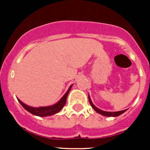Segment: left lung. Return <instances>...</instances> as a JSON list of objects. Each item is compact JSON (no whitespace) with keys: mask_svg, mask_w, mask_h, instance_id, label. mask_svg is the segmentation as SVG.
<instances>
[{"mask_svg":"<svg viewBox=\"0 0 150 150\" xmlns=\"http://www.w3.org/2000/svg\"><path fill=\"white\" fill-rule=\"evenodd\" d=\"M88 100L89 102H90L91 106L93 107V110L96 112L97 113H99V114L102 115L104 116H107V117H117V116L120 115L122 114L123 112H125L126 111V110H122V111H118V112H106V111H103V110H101L100 109L97 108L96 106L94 105L91 102V99L90 96H88Z\"/></svg>","mask_w":150,"mask_h":150,"instance_id":"8db88e82","label":"left lung"}]
</instances>
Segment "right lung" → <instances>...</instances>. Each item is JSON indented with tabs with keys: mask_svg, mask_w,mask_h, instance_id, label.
Here are the masks:
<instances>
[{
	"mask_svg": "<svg viewBox=\"0 0 150 150\" xmlns=\"http://www.w3.org/2000/svg\"><path fill=\"white\" fill-rule=\"evenodd\" d=\"M72 85H71L69 86V89L67 90V91L66 92L65 94L62 97V99L59 101L57 103H56L54 105L51 106H48V107H30V106L27 105L25 103L22 102V101H19V103L21 104V105L27 110L29 112H30L31 114L34 115L39 116V117H46V116H50L52 115L56 114V113L59 112L64 107V106L65 105L66 101H67V95L69 93V91H70L71 88H72Z\"/></svg>",
	"mask_w": 150,
	"mask_h": 150,
	"instance_id": "obj_1",
	"label": "right lung"
}]
</instances>
